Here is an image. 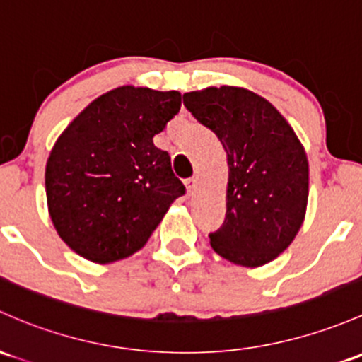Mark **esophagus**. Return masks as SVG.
Instances as JSON below:
<instances>
[{
	"label": "esophagus",
	"mask_w": 362,
	"mask_h": 362,
	"mask_svg": "<svg viewBox=\"0 0 362 362\" xmlns=\"http://www.w3.org/2000/svg\"><path fill=\"white\" fill-rule=\"evenodd\" d=\"M185 187H187V194L189 196H194L197 191V180L196 178H189V180H185Z\"/></svg>",
	"instance_id": "1"
}]
</instances>
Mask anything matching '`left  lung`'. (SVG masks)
I'll list each match as a JSON object with an SVG mask.
<instances>
[{"instance_id": "1", "label": "left lung", "mask_w": 362, "mask_h": 362, "mask_svg": "<svg viewBox=\"0 0 362 362\" xmlns=\"http://www.w3.org/2000/svg\"><path fill=\"white\" fill-rule=\"evenodd\" d=\"M184 105L222 144L229 165L226 220L211 248L232 264L260 267L283 253L305 218L309 163L281 112L238 86L184 93Z\"/></svg>"}]
</instances>
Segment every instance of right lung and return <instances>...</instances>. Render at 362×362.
<instances>
[{
    "label": "right lung",
    "mask_w": 362,
    "mask_h": 362,
    "mask_svg": "<svg viewBox=\"0 0 362 362\" xmlns=\"http://www.w3.org/2000/svg\"><path fill=\"white\" fill-rule=\"evenodd\" d=\"M178 91L119 86L83 109L57 139L45 171L62 241L95 264L142 248L185 187L154 135L180 111Z\"/></svg>",
    "instance_id": "add662e5"
}]
</instances>
